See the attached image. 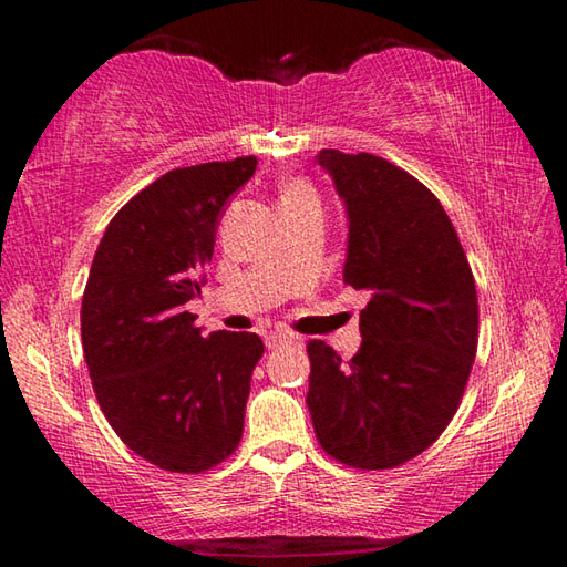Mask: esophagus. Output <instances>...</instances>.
<instances>
[{
  "label": "esophagus",
  "instance_id": "esophagus-1",
  "mask_svg": "<svg viewBox=\"0 0 567 567\" xmlns=\"http://www.w3.org/2000/svg\"><path fill=\"white\" fill-rule=\"evenodd\" d=\"M285 342H292V334H285V332H270V334H267V338H265L267 350L280 348V344H285Z\"/></svg>",
  "mask_w": 567,
  "mask_h": 567
}]
</instances>
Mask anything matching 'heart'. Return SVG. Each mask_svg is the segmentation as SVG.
I'll list each match as a JSON object with an SVG mask.
<instances>
[{"mask_svg": "<svg viewBox=\"0 0 567 567\" xmlns=\"http://www.w3.org/2000/svg\"><path fill=\"white\" fill-rule=\"evenodd\" d=\"M307 197H315L312 187L307 185L305 179H292V182H287V185L282 187L280 203H292V199H307Z\"/></svg>", "mask_w": 567, "mask_h": 567, "instance_id": "obj_1", "label": "heart"}]
</instances>
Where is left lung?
<instances>
[{
    "instance_id": "obj_1",
    "label": "left lung",
    "mask_w": 567,
    "mask_h": 567,
    "mask_svg": "<svg viewBox=\"0 0 567 567\" xmlns=\"http://www.w3.org/2000/svg\"><path fill=\"white\" fill-rule=\"evenodd\" d=\"M348 213L344 282L364 290L362 344L342 362L307 342V408L328 455L388 470L427 450L453 420L477 350V292L440 199L392 162L322 150Z\"/></svg>"
}]
</instances>
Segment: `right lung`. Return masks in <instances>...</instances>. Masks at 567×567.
I'll list each match as a JSON object with an SVG mask.
<instances>
[{
  "mask_svg": "<svg viewBox=\"0 0 567 567\" xmlns=\"http://www.w3.org/2000/svg\"><path fill=\"white\" fill-rule=\"evenodd\" d=\"M257 157L172 169L104 229L82 297V348L104 417L122 443L169 473H203L243 437L255 332L195 328L229 195Z\"/></svg>",
  "mask_w": 567,
  "mask_h": 567,
  "instance_id": "add662e5",
  "label": "right lung"
}]
</instances>
